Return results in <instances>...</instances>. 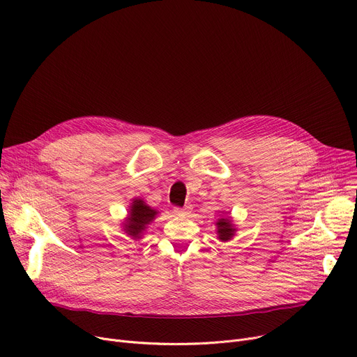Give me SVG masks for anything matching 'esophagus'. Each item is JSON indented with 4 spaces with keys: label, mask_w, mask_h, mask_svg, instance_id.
Masks as SVG:
<instances>
[{
    "label": "esophagus",
    "mask_w": 357,
    "mask_h": 357,
    "mask_svg": "<svg viewBox=\"0 0 357 357\" xmlns=\"http://www.w3.org/2000/svg\"><path fill=\"white\" fill-rule=\"evenodd\" d=\"M190 210H191V206H184V207H176V208H174V213H176L177 215H187V214L190 213Z\"/></svg>",
    "instance_id": "esophagus-1"
}]
</instances>
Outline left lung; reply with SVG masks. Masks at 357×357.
Returning <instances> with one entry per match:
<instances>
[{
	"label": "left lung",
	"instance_id": "1",
	"mask_svg": "<svg viewBox=\"0 0 357 357\" xmlns=\"http://www.w3.org/2000/svg\"><path fill=\"white\" fill-rule=\"evenodd\" d=\"M217 234L222 241H227L233 237L234 229L230 218H220V220L217 222Z\"/></svg>",
	"mask_w": 357,
	"mask_h": 357
}]
</instances>
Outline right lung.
Listing matches in <instances>:
<instances>
[{
	"label": "right lung",
	"instance_id": "right-lung-1",
	"mask_svg": "<svg viewBox=\"0 0 357 357\" xmlns=\"http://www.w3.org/2000/svg\"><path fill=\"white\" fill-rule=\"evenodd\" d=\"M157 214L155 210L149 207L143 200L135 199L131 204L130 215L127 218V225H126V233L132 236V237H139L142 231L146 229V226L153 222L154 215Z\"/></svg>",
	"mask_w": 357,
	"mask_h": 357
}]
</instances>
